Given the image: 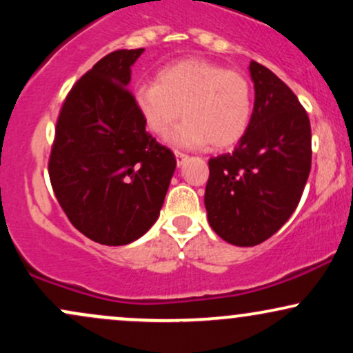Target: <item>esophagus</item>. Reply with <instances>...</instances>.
<instances>
[{
	"instance_id": "obj_1",
	"label": "esophagus",
	"mask_w": 353,
	"mask_h": 353,
	"mask_svg": "<svg viewBox=\"0 0 353 353\" xmlns=\"http://www.w3.org/2000/svg\"><path fill=\"white\" fill-rule=\"evenodd\" d=\"M174 154H176V161H177V165H182L185 163V161H188V154H184V152H181V151H174Z\"/></svg>"
}]
</instances>
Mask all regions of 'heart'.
<instances>
[{"label": "heart", "instance_id": "heart-1", "mask_svg": "<svg viewBox=\"0 0 353 353\" xmlns=\"http://www.w3.org/2000/svg\"><path fill=\"white\" fill-rule=\"evenodd\" d=\"M134 104L145 128L164 137L184 114L169 141L188 149L209 143L236 145L249 129L252 91L242 72L205 59H184L157 72L156 83L136 89Z\"/></svg>", "mask_w": 353, "mask_h": 353}]
</instances>
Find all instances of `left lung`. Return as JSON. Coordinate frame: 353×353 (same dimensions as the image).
<instances>
[{
	"mask_svg": "<svg viewBox=\"0 0 353 353\" xmlns=\"http://www.w3.org/2000/svg\"><path fill=\"white\" fill-rule=\"evenodd\" d=\"M254 111L232 154L209 161L204 204L210 228L225 242L261 244L292 216L312 164V132L292 89L250 61Z\"/></svg>",
	"mask_w": 353,
	"mask_h": 353,
	"instance_id": "obj_1",
	"label": "left lung"
}]
</instances>
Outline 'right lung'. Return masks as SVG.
Masks as SVG:
<instances>
[{
	"mask_svg": "<svg viewBox=\"0 0 353 353\" xmlns=\"http://www.w3.org/2000/svg\"><path fill=\"white\" fill-rule=\"evenodd\" d=\"M143 52L99 59L71 88L56 123L48 164L54 196L71 224L103 245H125L151 229L176 169L128 89Z\"/></svg>",
	"mask_w": 353,
	"mask_h": 353,
	"instance_id": "right-lung-1",
	"label": "right lung"
}]
</instances>
